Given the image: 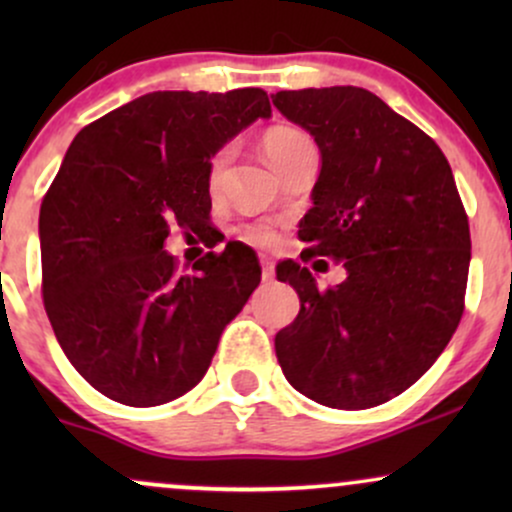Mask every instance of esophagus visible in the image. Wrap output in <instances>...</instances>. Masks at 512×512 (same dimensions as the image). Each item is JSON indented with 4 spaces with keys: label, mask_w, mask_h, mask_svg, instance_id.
Masks as SVG:
<instances>
[{
    "label": "esophagus",
    "mask_w": 512,
    "mask_h": 512,
    "mask_svg": "<svg viewBox=\"0 0 512 512\" xmlns=\"http://www.w3.org/2000/svg\"><path fill=\"white\" fill-rule=\"evenodd\" d=\"M262 281H274V264H272V260H267V257H262Z\"/></svg>",
    "instance_id": "34e87169"
}]
</instances>
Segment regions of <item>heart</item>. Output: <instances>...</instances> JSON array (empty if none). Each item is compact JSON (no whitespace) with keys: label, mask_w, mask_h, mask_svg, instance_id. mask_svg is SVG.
I'll return each mask as SVG.
<instances>
[{"label":"heart","mask_w":512,"mask_h":512,"mask_svg":"<svg viewBox=\"0 0 512 512\" xmlns=\"http://www.w3.org/2000/svg\"><path fill=\"white\" fill-rule=\"evenodd\" d=\"M308 142H310L308 134L301 132V129L281 125V127H272L264 132L262 149H264V154H267L269 161H272V166L279 170L286 161H289V156L298 149V146H303ZM226 163H228V149H221L219 154L211 158V163H209V190L211 192L219 190ZM240 236H243V240H248V243H252V245H274L279 233H276V226L272 221H252V223H245V226L240 228Z\"/></svg>","instance_id":"heart-1"}]
</instances>
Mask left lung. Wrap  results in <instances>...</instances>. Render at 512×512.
Here are the masks:
<instances>
[{
    "instance_id": "left-lung-1",
    "label": "left lung",
    "mask_w": 512,
    "mask_h": 512,
    "mask_svg": "<svg viewBox=\"0 0 512 512\" xmlns=\"http://www.w3.org/2000/svg\"><path fill=\"white\" fill-rule=\"evenodd\" d=\"M272 103L320 149L298 238L346 269L337 289L320 291L308 267L276 264L301 298L276 358L317 404L375 407L436 363L462 317L472 240L450 163L366 88L279 91Z\"/></svg>"
}]
</instances>
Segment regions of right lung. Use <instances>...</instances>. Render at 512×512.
<instances>
[{
	"label": "right lung",
	"instance_id": "obj_1",
	"mask_svg": "<svg viewBox=\"0 0 512 512\" xmlns=\"http://www.w3.org/2000/svg\"><path fill=\"white\" fill-rule=\"evenodd\" d=\"M272 117L262 88L154 91L81 129L40 204L43 301L64 356L88 385L156 407L207 373L221 332L260 284L248 245L175 272L170 221L209 219V163Z\"/></svg>",
	"mask_w": 512,
	"mask_h": 512
}]
</instances>
